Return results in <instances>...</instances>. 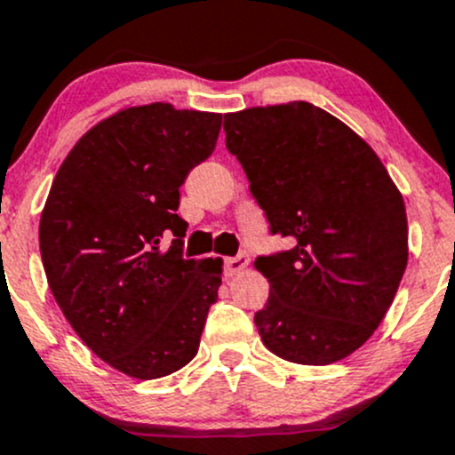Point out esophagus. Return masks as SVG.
Returning <instances> with one entry per match:
<instances>
[{
	"mask_svg": "<svg viewBox=\"0 0 455 455\" xmlns=\"http://www.w3.org/2000/svg\"><path fill=\"white\" fill-rule=\"evenodd\" d=\"M246 267H249V255L246 253H240V255H235V258L224 259V273H227L228 277L237 275V273L244 271Z\"/></svg>",
	"mask_w": 455,
	"mask_h": 455,
	"instance_id": "34e87169",
	"label": "esophagus"
}]
</instances>
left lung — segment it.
Here are the masks:
<instances>
[{
	"label": "left lung",
	"instance_id": "8db88e82",
	"mask_svg": "<svg viewBox=\"0 0 455 455\" xmlns=\"http://www.w3.org/2000/svg\"><path fill=\"white\" fill-rule=\"evenodd\" d=\"M228 153L273 235L289 251L259 255L268 299L255 313L268 351L331 364L367 342L407 268L404 202L360 135L308 101L224 116Z\"/></svg>",
	"mask_w": 455,
	"mask_h": 455
}]
</instances>
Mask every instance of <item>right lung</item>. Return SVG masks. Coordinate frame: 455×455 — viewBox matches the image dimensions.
Returning <instances> with one entry per match:
<instances>
[{
    "instance_id": "obj_1",
    "label": "right lung",
    "mask_w": 455,
    "mask_h": 455,
    "mask_svg": "<svg viewBox=\"0 0 455 455\" xmlns=\"http://www.w3.org/2000/svg\"><path fill=\"white\" fill-rule=\"evenodd\" d=\"M220 126V113L164 101L120 110L75 144L42 211L39 251L61 313L92 354L138 380L196 358L218 299L222 259L182 258L175 211Z\"/></svg>"
}]
</instances>
